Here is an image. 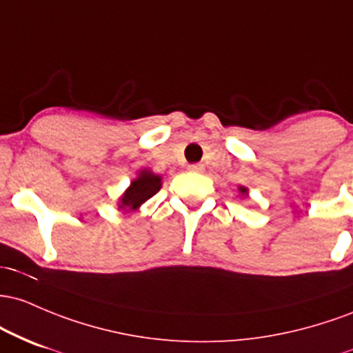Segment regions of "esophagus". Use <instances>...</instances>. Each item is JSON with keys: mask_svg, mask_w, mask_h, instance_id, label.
Instances as JSON below:
<instances>
[{"mask_svg": "<svg viewBox=\"0 0 353 353\" xmlns=\"http://www.w3.org/2000/svg\"><path fill=\"white\" fill-rule=\"evenodd\" d=\"M187 170H188V172H192V173H201V172H203V165H200V163L188 165Z\"/></svg>", "mask_w": 353, "mask_h": 353, "instance_id": "esophagus-1", "label": "esophagus"}]
</instances>
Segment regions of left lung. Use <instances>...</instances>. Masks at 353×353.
<instances>
[{
	"mask_svg": "<svg viewBox=\"0 0 353 353\" xmlns=\"http://www.w3.org/2000/svg\"><path fill=\"white\" fill-rule=\"evenodd\" d=\"M239 193H240L241 198H247V196H248V188H247V187H241V185H240V187H239Z\"/></svg>",
	"mask_w": 353,
	"mask_h": 353,
	"instance_id": "obj_1",
	"label": "left lung"
}]
</instances>
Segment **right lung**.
I'll use <instances>...</instances> for the list:
<instances>
[{
    "label": "right lung",
    "mask_w": 353,
    "mask_h": 353,
    "mask_svg": "<svg viewBox=\"0 0 353 353\" xmlns=\"http://www.w3.org/2000/svg\"><path fill=\"white\" fill-rule=\"evenodd\" d=\"M161 180H163L161 175H157L150 168H141L137 178L130 181V187L125 190L123 195L118 198V208L123 212L138 210L146 200L160 192Z\"/></svg>",
    "instance_id": "right-lung-1"
}]
</instances>
